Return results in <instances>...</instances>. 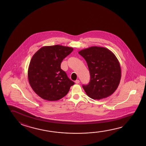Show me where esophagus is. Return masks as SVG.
<instances>
[{"label": "esophagus", "mask_w": 146, "mask_h": 146, "mask_svg": "<svg viewBox=\"0 0 146 146\" xmlns=\"http://www.w3.org/2000/svg\"><path fill=\"white\" fill-rule=\"evenodd\" d=\"M75 82L76 84H78L80 82V81H79V80H75Z\"/></svg>", "instance_id": "34e87169"}]
</instances>
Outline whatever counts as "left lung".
<instances>
[{
	"instance_id": "obj_1",
	"label": "left lung",
	"mask_w": 146,
	"mask_h": 146,
	"mask_svg": "<svg viewBox=\"0 0 146 146\" xmlns=\"http://www.w3.org/2000/svg\"><path fill=\"white\" fill-rule=\"evenodd\" d=\"M86 60L91 79L82 87L87 95L100 100L112 95L117 89L121 78L119 62L108 48L92 46L78 52Z\"/></svg>"
}]
</instances>
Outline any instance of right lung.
Masks as SVG:
<instances>
[{
	"instance_id": "1",
	"label": "right lung",
	"mask_w": 146,
	"mask_h": 146,
	"mask_svg": "<svg viewBox=\"0 0 146 146\" xmlns=\"http://www.w3.org/2000/svg\"><path fill=\"white\" fill-rule=\"evenodd\" d=\"M73 48L56 45L44 46L31 58L28 69L29 84L38 96L57 101L69 92L74 82L60 68L61 62Z\"/></svg>"
}]
</instances>
